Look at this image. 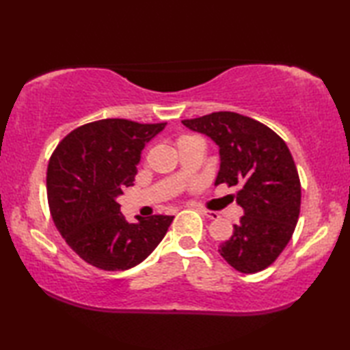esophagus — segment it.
Masks as SVG:
<instances>
[{
    "instance_id": "34e87169",
    "label": "esophagus",
    "mask_w": 350,
    "mask_h": 350,
    "mask_svg": "<svg viewBox=\"0 0 350 350\" xmlns=\"http://www.w3.org/2000/svg\"><path fill=\"white\" fill-rule=\"evenodd\" d=\"M200 213H202V215H204V216H206V217H210V219H219V217H221V215H219V213H217V211L202 210V211H200Z\"/></svg>"
}]
</instances>
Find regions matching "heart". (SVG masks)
<instances>
[{"instance_id":"obj_1","label":"heart","mask_w":350,"mask_h":350,"mask_svg":"<svg viewBox=\"0 0 350 350\" xmlns=\"http://www.w3.org/2000/svg\"><path fill=\"white\" fill-rule=\"evenodd\" d=\"M180 139H183V137H180Z\"/></svg>"}]
</instances>
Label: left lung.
Returning <instances> with one entry per match:
<instances>
[{
    "instance_id": "1",
    "label": "left lung",
    "mask_w": 350,
    "mask_h": 350,
    "mask_svg": "<svg viewBox=\"0 0 350 350\" xmlns=\"http://www.w3.org/2000/svg\"><path fill=\"white\" fill-rule=\"evenodd\" d=\"M182 123L219 145L221 170L215 185L239 187L233 196L244 216L219 253L241 273L267 269L292 239L301 208L298 170L286 142L238 112H211Z\"/></svg>"
}]
</instances>
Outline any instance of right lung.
I'll use <instances>...</instances> for the list:
<instances>
[{
	"instance_id": "add662e5",
	"label": "right lung",
	"mask_w": 350,
	"mask_h": 350,
	"mask_svg": "<svg viewBox=\"0 0 350 350\" xmlns=\"http://www.w3.org/2000/svg\"><path fill=\"white\" fill-rule=\"evenodd\" d=\"M167 123L103 118L70 131L47 165V202L66 244L94 267L128 270L167 234L174 216L129 224L117 198L134 185L140 152Z\"/></svg>"
}]
</instances>
